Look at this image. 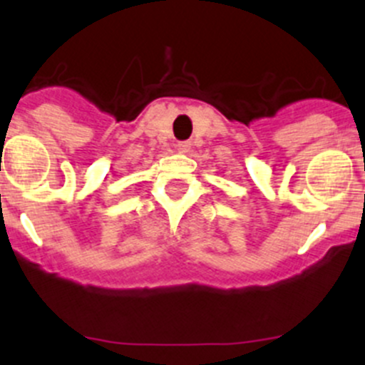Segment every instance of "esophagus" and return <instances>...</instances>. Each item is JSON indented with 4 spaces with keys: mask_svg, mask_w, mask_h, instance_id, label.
<instances>
[{
    "mask_svg": "<svg viewBox=\"0 0 365 365\" xmlns=\"http://www.w3.org/2000/svg\"><path fill=\"white\" fill-rule=\"evenodd\" d=\"M179 153H190L191 150V142H179L178 143Z\"/></svg>",
    "mask_w": 365,
    "mask_h": 365,
    "instance_id": "esophagus-1",
    "label": "esophagus"
}]
</instances>
